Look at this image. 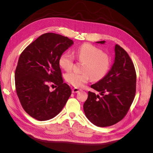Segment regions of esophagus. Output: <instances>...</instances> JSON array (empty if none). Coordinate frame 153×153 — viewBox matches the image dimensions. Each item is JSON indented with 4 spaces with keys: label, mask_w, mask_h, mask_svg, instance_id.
I'll use <instances>...</instances> for the list:
<instances>
[{
    "label": "esophagus",
    "mask_w": 153,
    "mask_h": 153,
    "mask_svg": "<svg viewBox=\"0 0 153 153\" xmlns=\"http://www.w3.org/2000/svg\"><path fill=\"white\" fill-rule=\"evenodd\" d=\"M82 91L81 89H78V88H76V87H75L73 88V89H72V92L73 93H76V92H78L79 91Z\"/></svg>",
    "instance_id": "1"
}]
</instances>
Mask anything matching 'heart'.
I'll list each match as a JSON object with an SVG mask.
<instances>
[{"label":"heart","instance_id":"1","mask_svg":"<svg viewBox=\"0 0 153 153\" xmlns=\"http://www.w3.org/2000/svg\"><path fill=\"white\" fill-rule=\"evenodd\" d=\"M75 56L79 61L85 62L83 73L69 72L66 74L65 79L69 84L81 87L92 80L99 81L108 73L111 66V59L102 50L89 43L80 46L75 50ZM74 57L68 52L61 54L59 59V66L64 70H71L73 66Z\"/></svg>","mask_w":153,"mask_h":153}]
</instances>
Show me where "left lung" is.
<instances>
[{
	"mask_svg": "<svg viewBox=\"0 0 153 153\" xmlns=\"http://www.w3.org/2000/svg\"><path fill=\"white\" fill-rule=\"evenodd\" d=\"M96 43L105 44V41ZM114 51L112 68L103 78L91 86L101 96L89 91L84 104L85 116L99 127L112 126L122 120L135 95L137 76L133 63L119 45H115Z\"/></svg>",
	"mask_w": 153,
	"mask_h": 153,
	"instance_id": "left-lung-1",
	"label": "left lung"
}]
</instances>
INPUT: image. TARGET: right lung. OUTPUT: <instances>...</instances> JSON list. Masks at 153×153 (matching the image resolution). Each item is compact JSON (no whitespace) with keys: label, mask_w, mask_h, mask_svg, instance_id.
I'll return each instance as SVG.
<instances>
[{"label":"right lung","mask_w":153,"mask_h":153,"mask_svg":"<svg viewBox=\"0 0 153 153\" xmlns=\"http://www.w3.org/2000/svg\"><path fill=\"white\" fill-rule=\"evenodd\" d=\"M73 44L67 37L46 33L30 43L18 59L15 75L16 94L23 108L38 121L56 116L71 94L70 87L63 83L59 59ZM50 82L57 85L53 91H49Z\"/></svg>","instance_id":"1"}]
</instances>
